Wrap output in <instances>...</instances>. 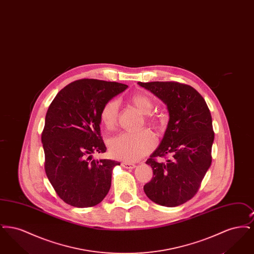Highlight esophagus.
<instances>
[{
	"instance_id": "obj_1",
	"label": "esophagus",
	"mask_w": 254,
	"mask_h": 254,
	"mask_svg": "<svg viewBox=\"0 0 254 254\" xmlns=\"http://www.w3.org/2000/svg\"><path fill=\"white\" fill-rule=\"evenodd\" d=\"M122 167L125 169H132L136 168V166L131 163H127V162H123L121 164Z\"/></svg>"
}]
</instances>
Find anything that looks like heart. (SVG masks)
<instances>
[{"label":"heart","instance_id":"heart-1","mask_svg":"<svg viewBox=\"0 0 254 254\" xmlns=\"http://www.w3.org/2000/svg\"><path fill=\"white\" fill-rule=\"evenodd\" d=\"M130 102L144 115L149 114L153 109L152 100L145 94H134L130 98ZM118 115L119 103L116 100H112L107 103L101 110L100 120L107 129H113L117 125ZM146 123L153 127L160 126V121L151 117L146 118ZM108 145L112 157L127 162H135L154 148L155 138L147 130L137 133L123 132L110 138Z\"/></svg>","mask_w":254,"mask_h":254}]
</instances>
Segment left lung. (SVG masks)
<instances>
[{
	"mask_svg": "<svg viewBox=\"0 0 254 254\" xmlns=\"http://www.w3.org/2000/svg\"><path fill=\"white\" fill-rule=\"evenodd\" d=\"M138 85L168 107L169 120L157 148L145 162L153 170L144 186L146 196L164 206H177L193 197L211 165L212 119L204 98L192 86L176 82ZM169 158L159 162L158 157Z\"/></svg>",
	"mask_w": 254,
	"mask_h": 254,
	"instance_id": "obj_1",
	"label": "left lung"
}]
</instances>
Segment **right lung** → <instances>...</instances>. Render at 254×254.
Listing matches in <instances>:
<instances>
[{
    "mask_svg": "<svg viewBox=\"0 0 254 254\" xmlns=\"http://www.w3.org/2000/svg\"><path fill=\"white\" fill-rule=\"evenodd\" d=\"M127 85L82 79L64 86L50 104L42 134L45 169L61 199L76 207L101 203L109 193L111 173L120 163L101 159L107 147L101 137L100 113Z\"/></svg>",
    "mask_w": 254,
    "mask_h": 254,
    "instance_id": "obj_1",
    "label": "right lung"
}]
</instances>
